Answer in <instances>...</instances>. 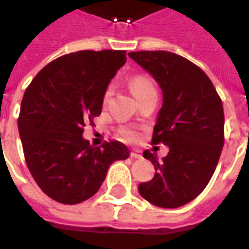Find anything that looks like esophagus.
Wrapping results in <instances>:
<instances>
[{
  "instance_id": "obj_1",
  "label": "esophagus",
  "mask_w": 249,
  "mask_h": 249,
  "mask_svg": "<svg viewBox=\"0 0 249 249\" xmlns=\"http://www.w3.org/2000/svg\"><path fill=\"white\" fill-rule=\"evenodd\" d=\"M130 158H132V159H142V154H141V151H138V150H133V151L130 152Z\"/></svg>"
}]
</instances>
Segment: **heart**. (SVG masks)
Wrapping results in <instances>:
<instances>
[{"label": "heart", "instance_id": "heart-1", "mask_svg": "<svg viewBox=\"0 0 249 249\" xmlns=\"http://www.w3.org/2000/svg\"><path fill=\"white\" fill-rule=\"evenodd\" d=\"M129 86H130V89H132L133 94H134V97L140 101L143 97H146L147 94L154 93L156 91L155 86L152 84V81L147 77H144V76H136V77H133L130 80V83H129ZM111 93H112V89L108 88V89L106 90L105 95H103V102H107L111 97ZM121 134L125 137V138H128V140H133L134 138V133L132 130H129V129H123L121 130Z\"/></svg>", "mask_w": 249, "mask_h": 249}]
</instances>
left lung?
Listing matches in <instances>:
<instances>
[{"label": "left lung", "mask_w": 249, "mask_h": 249, "mask_svg": "<svg viewBox=\"0 0 249 249\" xmlns=\"http://www.w3.org/2000/svg\"><path fill=\"white\" fill-rule=\"evenodd\" d=\"M163 91V106L152 144L169 152L163 161L143 152L155 166L151 181L138 186L141 196L160 208H178L194 200L211 181L224 146V107L203 70L170 52H132Z\"/></svg>", "instance_id": "obj_1"}]
</instances>
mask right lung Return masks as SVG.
<instances>
[{
  "label": "right lung",
  "mask_w": 249,
  "mask_h": 249,
  "mask_svg": "<svg viewBox=\"0 0 249 249\" xmlns=\"http://www.w3.org/2000/svg\"><path fill=\"white\" fill-rule=\"evenodd\" d=\"M126 62L124 50H83L53 60L29 84L18 128L25 163L40 189L62 204L89 199L109 165L129 158L124 143L90 146L84 126L99 116L109 81Z\"/></svg>",
  "instance_id": "obj_1"
}]
</instances>
